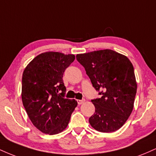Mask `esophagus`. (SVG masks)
Returning <instances> with one entry per match:
<instances>
[{
	"label": "esophagus",
	"mask_w": 156,
	"mask_h": 156,
	"mask_svg": "<svg viewBox=\"0 0 156 156\" xmlns=\"http://www.w3.org/2000/svg\"><path fill=\"white\" fill-rule=\"evenodd\" d=\"M84 102H85V100H77V103H78V105L82 104Z\"/></svg>",
	"instance_id": "1"
}]
</instances>
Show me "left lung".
<instances>
[{
	"instance_id": "left-lung-1",
	"label": "left lung",
	"mask_w": 156,
	"mask_h": 156,
	"mask_svg": "<svg viewBox=\"0 0 156 156\" xmlns=\"http://www.w3.org/2000/svg\"><path fill=\"white\" fill-rule=\"evenodd\" d=\"M76 59L101 95L91 101L95 112L90 125L103 133L119 129L133 111L136 94L133 64L125 55L108 49L78 54Z\"/></svg>"
}]
</instances>
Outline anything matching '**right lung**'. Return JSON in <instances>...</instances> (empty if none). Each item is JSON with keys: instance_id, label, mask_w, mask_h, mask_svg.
<instances>
[{"instance_id": "add662e5", "label": "right lung", "mask_w": 156, "mask_h": 156, "mask_svg": "<svg viewBox=\"0 0 156 156\" xmlns=\"http://www.w3.org/2000/svg\"><path fill=\"white\" fill-rule=\"evenodd\" d=\"M75 60L73 54L45 52L27 65L22 78V101L37 129L50 135L67 128L78 103L65 98L63 75Z\"/></svg>"}]
</instances>
